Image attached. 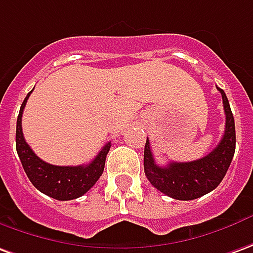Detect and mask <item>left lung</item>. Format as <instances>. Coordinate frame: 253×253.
<instances>
[{
    "mask_svg": "<svg viewBox=\"0 0 253 253\" xmlns=\"http://www.w3.org/2000/svg\"><path fill=\"white\" fill-rule=\"evenodd\" d=\"M223 107L226 114V128L220 143L200 160L191 163H169L160 167L154 161L149 139L144 146V173L150 183L170 198L189 201L205 196L215 190L229 169L236 151V125L229 100L223 89Z\"/></svg>",
    "mask_w": 253,
    "mask_h": 253,
    "instance_id": "1",
    "label": "left lung"
}]
</instances>
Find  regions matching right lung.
Returning a JSON list of instances; mask_svg holds the SVG:
<instances>
[{"label": "right lung", "instance_id": "1", "mask_svg": "<svg viewBox=\"0 0 253 253\" xmlns=\"http://www.w3.org/2000/svg\"><path fill=\"white\" fill-rule=\"evenodd\" d=\"M31 92L27 93L22 103L16 123V150L26 175L36 189L59 201H69L84 196L102 176L106 156L111 147V143L109 142L104 144V147L99 151L95 160L90 161L88 165L57 167L42 161L26 143L22 130V116Z\"/></svg>", "mask_w": 253, "mask_h": 253}]
</instances>
